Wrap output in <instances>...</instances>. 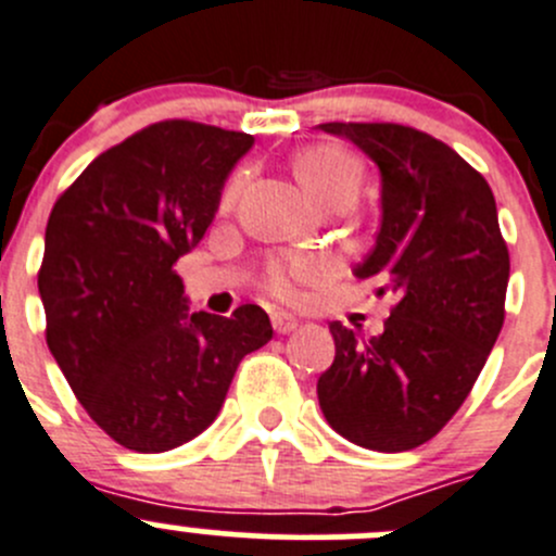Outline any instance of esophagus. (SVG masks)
Returning <instances> with one entry per match:
<instances>
[{
  "label": "esophagus",
  "instance_id": "1",
  "mask_svg": "<svg viewBox=\"0 0 556 556\" xmlns=\"http://www.w3.org/2000/svg\"><path fill=\"white\" fill-rule=\"evenodd\" d=\"M296 318L291 316V313H283V311H276L273 313V329H276L278 334H289V332H294L296 329Z\"/></svg>",
  "mask_w": 556,
  "mask_h": 556
}]
</instances>
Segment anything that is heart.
<instances>
[{
	"mask_svg": "<svg viewBox=\"0 0 556 556\" xmlns=\"http://www.w3.org/2000/svg\"><path fill=\"white\" fill-rule=\"evenodd\" d=\"M294 175L300 178V184L305 186V191L318 207L327 205L334 197L356 194V189H359V164L354 162L349 151L338 146H313L296 153ZM243 184L245 173H235L229 178L222 194V211H232ZM324 273L327 270H324V265L316 256H291V260L273 262L267 267V289L276 296L291 300L300 291V283L318 280Z\"/></svg>",
	"mask_w": 556,
	"mask_h": 556,
	"instance_id": "obj_1",
	"label": "heart"
}]
</instances>
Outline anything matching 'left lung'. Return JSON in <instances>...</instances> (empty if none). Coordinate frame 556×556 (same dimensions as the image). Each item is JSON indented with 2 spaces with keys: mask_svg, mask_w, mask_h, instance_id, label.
I'll use <instances>...</instances> for the list:
<instances>
[{
  "mask_svg": "<svg viewBox=\"0 0 556 556\" xmlns=\"http://www.w3.org/2000/svg\"><path fill=\"white\" fill-rule=\"evenodd\" d=\"M381 169V229L356 278L397 294L378 338L329 324L334 362L318 378L329 427L372 452H408L446 427L503 329L508 245L481 173L403 124H318Z\"/></svg>",
  "mask_w": 556,
  "mask_h": 556,
  "instance_id": "left-lung-1",
  "label": "left lung"
}]
</instances>
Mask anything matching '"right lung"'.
Returning <instances> with one entry per match:
<instances>
[{
  "label": "right lung",
  "instance_id": "add662e5",
  "mask_svg": "<svg viewBox=\"0 0 556 556\" xmlns=\"http://www.w3.org/2000/svg\"><path fill=\"white\" fill-rule=\"evenodd\" d=\"M251 146L245 131L159 121L99 153L48 218L37 273L48 349L86 414L131 452L207 430L240 359L273 338L260 305L189 313L173 270Z\"/></svg>",
  "mask_w": 556,
  "mask_h": 556
}]
</instances>
